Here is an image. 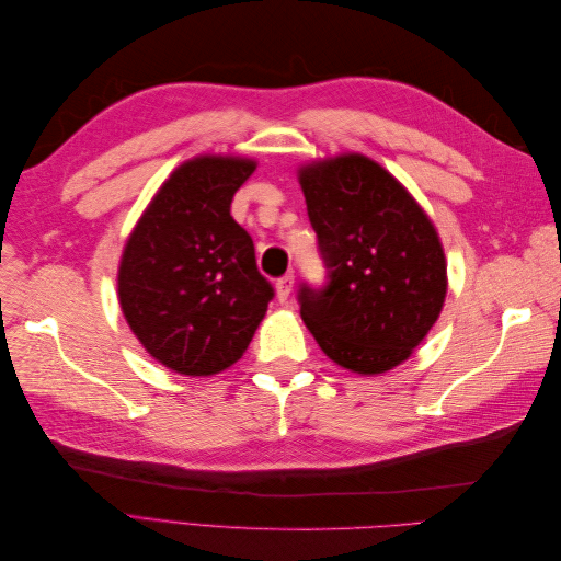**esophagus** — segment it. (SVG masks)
<instances>
[{"instance_id":"obj_1","label":"esophagus","mask_w":561,"mask_h":561,"mask_svg":"<svg viewBox=\"0 0 561 561\" xmlns=\"http://www.w3.org/2000/svg\"><path fill=\"white\" fill-rule=\"evenodd\" d=\"M295 287V274H285L276 280V295H278V301H287V297H290Z\"/></svg>"}]
</instances>
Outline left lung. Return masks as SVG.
Returning a JSON list of instances; mask_svg holds the SVG:
<instances>
[{
  "instance_id": "left-lung-1",
  "label": "left lung",
  "mask_w": 561,
  "mask_h": 561,
  "mask_svg": "<svg viewBox=\"0 0 561 561\" xmlns=\"http://www.w3.org/2000/svg\"><path fill=\"white\" fill-rule=\"evenodd\" d=\"M328 283L299 285V311L328 358L381 375L412 355L447 295V262L428 215L363 154L299 171Z\"/></svg>"
}]
</instances>
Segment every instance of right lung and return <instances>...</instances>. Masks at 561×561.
I'll return each mask as SVG.
<instances>
[{
    "label": "right lung",
    "instance_id": "add662e5",
    "mask_svg": "<svg viewBox=\"0 0 561 561\" xmlns=\"http://www.w3.org/2000/svg\"><path fill=\"white\" fill-rule=\"evenodd\" d=\"M257 163L196 157L163 182L124 248L118 304L151 358L210 377L245 353L274 287L231 201Z\"/></svg>",
    "mask_w": 561,
    "mask_h": 561
}]
</instances>
